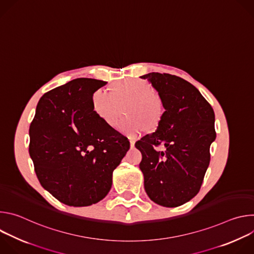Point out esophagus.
<instances>
[{"label":"esophagus","mask_w":254,"mask_h":254,"mask_svg":"<svg viewBox=\"0 0 254 254\" xmlns=\"http://www.w3.org/2000/svg\"><path fill=\"white\" fill-rule=\"evenodd\" d=\"M134 143H135V140L133 138H129V144H130L131 148L134 147Z\"/></svg>","instance_id":"obj_1"}]
</instances>
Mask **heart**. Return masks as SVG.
<instances>
[{
    "instance_id": "b5f03b06",
    "label": "heart",
    "mask_w": 254,
    "mask_h": 254,
    "mask_svg": "<svg viewBox=\"0 0 254 254\" xmlns=\"http://www.w3.org/2000/svg\"><path fill=\"white\" fill-rule=\"evenodd\" d=\"M125 105L128 117L119 124V129L129 136L137 135L146 127L154 128L164 112L159 95L153 92L149 83L138 79L118 83L113 91L99 88L92 96L93 111L112 127L118 123Z\"/></svg>"
}]
</instances>
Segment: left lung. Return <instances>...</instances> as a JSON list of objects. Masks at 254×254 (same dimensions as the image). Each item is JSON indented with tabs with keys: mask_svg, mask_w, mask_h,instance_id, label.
<instances>
[{
	"mask_svg": "<svg viewBox=\"0 0 254 254\" xmlns=\"http://www.w3.org/2000/svg\"><path fill=\"white\" fill-rule=\"evenodd\" d=\"M157 90L165 112L157 130L135 142L148 196L164 207H178L194 198L210 163L216 138L213 108L200 91L183 78L151 72L140 76ZM163 144L165 150L157 151Z\"/></svg>",
	"mask_w": 254,
	"mask_h": 254,
	"instance_id": "1",
	"label": "left lung"
}]
</instances>
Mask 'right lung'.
I'll list each match as a JSON object with an SVG mask.
<instances>
[{
	"mask_svg": "<svg viewBox=\"0 0 254 254\" xmlns=\"http://www.w3.org/2000/svg\"><path fill=\"white\" fill-rule=\"evenodd\" d=\"M107 82L77 78L45 93L29 128V154L42 187L63 204H95L110 192L127 137L93 111V93Z\"/></svg>",
	"mask_w": 254,
	"mask_h": 254,
	"instance_id": "obj_1",
	"label": "right lung"
}]
</instances>
